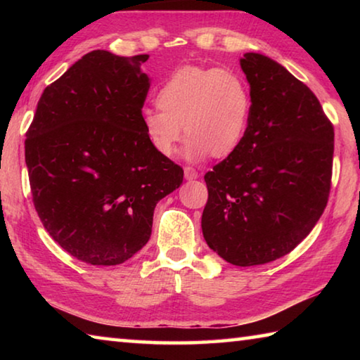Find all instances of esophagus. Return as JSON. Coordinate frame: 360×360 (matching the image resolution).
<instances>
[{"instance_id": "obj_1", "label": "esophagus", "mask_w": 360, "mask_h": 360, "mask_svg": "<svg viewBox=\"0 0 360 360\" xmlns=\"http://www.w3.org/2000/svg\"><path fill=\"white\" fill-rule=\"evenodd\" d=\"M198 172L197 169H193V168H191V167H187L186 169H184V178L187 179V181H193V179H197L198 178Z\"/></svg>"}]
</instances>
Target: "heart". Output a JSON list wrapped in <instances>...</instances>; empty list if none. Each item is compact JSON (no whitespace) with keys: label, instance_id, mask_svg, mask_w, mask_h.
<instances>
[{"label":"heart","instance_id":"b5f03b06","mask_svg":"<svg viewBox=\"0 0 360 360\" xmlns=\"http://www.w3.org/2000/svg\"><path fill=\"white\" fill-rule=\"evenodd\" d=\"M158 109L141 115L146 139L158 155L172 157L188 136L184 155L203 160L230 155L246 135L251 115L249 87L235 71L203 66H182L155 94Z\"/></svg>","mask_w":360,"mask_h":360}]
</instances>
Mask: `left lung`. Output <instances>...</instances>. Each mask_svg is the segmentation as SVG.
<instances>
[{"mask_svg":"<svg viewBox=\"0 0 360 360\" xmlns=\"http://www.w3.org/2000/svg\"><path fill=\"white\" fill-rule=\"evenodd\" d=\"M240 65L251 87V115L241 144L205 174L202 230L224 260L252 266L289 254L324 212L333 125L283 65L255 52Z\"/></svg>","mask_w":360,"mask_h":360,"instance_id":"1","label":"left lung"}]
</instances>
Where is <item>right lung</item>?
I'll return each mask as SVG.
<instances>
[{
	"instance_id": "obj_1",
	"label": "right lung",
	"mask_w": 360,
	"mask_h": 360,
	"mask_svg": "<svg viewBox=\"0 0 360 360\" xmlns=\"http://www.w3.org/2000/svg\"><path fill=\"white\" fill-rule=\"evenodd\" d=\"M149 56L92 51L47 85L25 139L33 203L49 235L90 265H119L150 238L155 205L184 172L143 130Z\"/></svg>"
}]
</instances>
